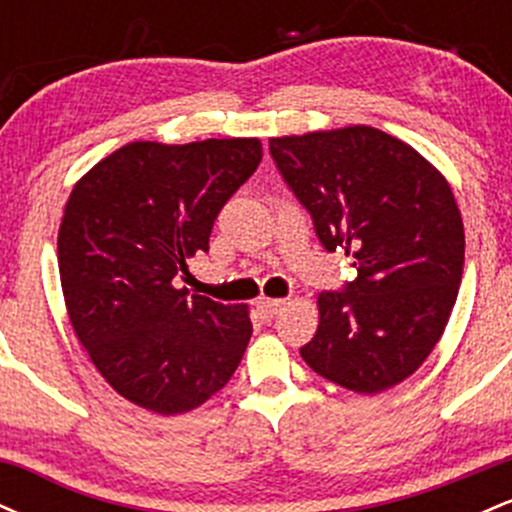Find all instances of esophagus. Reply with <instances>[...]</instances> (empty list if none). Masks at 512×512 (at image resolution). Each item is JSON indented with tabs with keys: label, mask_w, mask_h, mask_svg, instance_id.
<instances>
[{
	"label": "esophagus",
	"mask_w": 512,
	"mask_h": 512,
	"mask_svg": "<svg viewBox=\"0 0 512 512\" xmlns=\"http://www.w3.org/2000/svg\"><path fill=\"white\" fill-rule=\"evenodd\" d=\"M286 301H281V298H262V301H257V308L262 310L264 317H276L284 310Z\"/></svg>",
	"instance_id": "34e87169"
}]
</instances>
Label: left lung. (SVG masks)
<instances>
[{
    "instance_id": "1",
    "label": "left lung",
    "mask_w": 512,
    "mask_h": 512,
    "mask_svg": "<svg viewBox=\"0 0 512 512\" xmlns=\"http://www.w3.org/2000/svg\"><path fill=\"white\" fill-rule=\"evenodd\" d=\"M320 243L358 276L317 296L303 361L330 383L378 395L419 370L460 291L464 226L445 175L414 146L368 125L269 139Z\"/></svg>"
}]
</instances>
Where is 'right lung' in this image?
I'll use <instances>...</instances> for the list:
<instances>
[{"label": "right lung", "instance_id": "obj_1", "mask_svg": "<svg viewBox=\"0 0 512 512\" xmlns=\"http://www.w3.org/2000/svg\"><path fill=\"white\" fill-rule=\"evenodd\" d=\"M262 161L257 137L132 142L81 175L57 233L69 322L117 395L161 416L197 409L236 373L248 305L178 289L214 219Z\"/></svg>", "mask_w": 512, "mask_h": 512}]
</instances>
